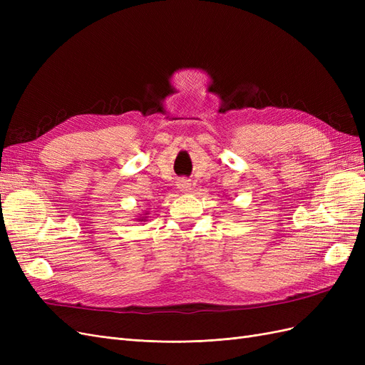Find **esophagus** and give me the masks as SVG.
Masks as SVG:
<instances>
[{"label": "esophagus", "mask_w": 365, "mask_h": 365, "mask_svg": "<svg viewBox=\"0 0 365 365\" xmlns=\"http://www.w3.org/2000/svg\"><path fill=\"white\" fill-rule=\"evenodd\" d=\"M178 189H180L181 192H189V190H190V182L187 181V180L178 181Z\"/></svg>", "instance_id": "1"}]
</instances>
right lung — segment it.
Returning <instances> with one entry per match:
<instances>
[{
  "mask_svg": "<svg viewBox=\"0 0 365 365\" xmlns=\"http://www.w3.org/2000/svg\"><path fill=\"white\" fill-rule=\"evenodd\" d=\"M141 220H145V219H141Z\"/></svg>",
  "mask_w": 365,
  "mask_h": 365,
  "instance_id": "1",
  "label": "right lung"
}]
</instances>
